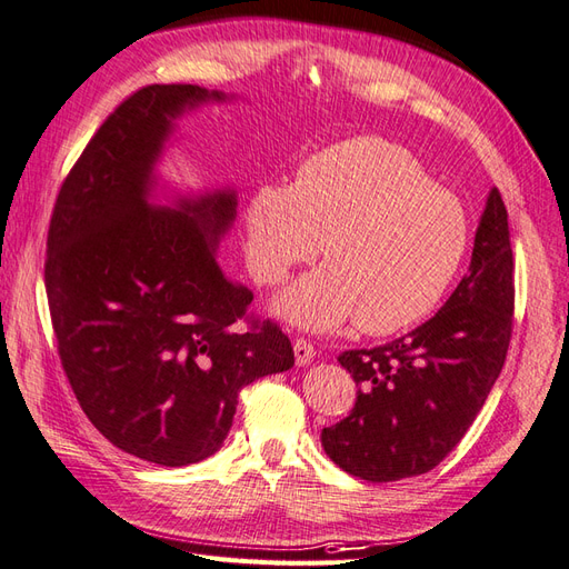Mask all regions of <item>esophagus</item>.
<instances>
[{"label":"esophagus","mask_w":569,"mask_h":569,"mask_svg":"<svg viewBox=\"0 0 569 569\" xmlns=\"http://www.w3.org/2000/svg\"><path fill=\"white\" fill-rule=\"evenodd\" d=\"M313 357H316V350H313V345H311V342H307L303 338L295 340V359H297V365H299V367H307V365H311V362H313Z\"/></svg>","instance_id":"obj_1"}]
</instances>
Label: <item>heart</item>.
Listing matches in <instances>:
<instances>
[{"mask_svg": "<svg viewBox=\"0 0 569 569\" xmlns=\"http://www.w3.org/2000/svg\"><path fill=\"white\" fill-rule=\"evenodd\" d=\"M459 198L432 183L408 149L355 137L301 163L292 186L262 183L246 204V262L280 284L321 241L323 268L284 289L274 309L307 330L389 336L435 311L468 251Z\"/></svg>", "mask_w": 569, "mask_h": 569, "instance_id": "obj_1", "label": "heart"}]
</instances>
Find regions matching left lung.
Listing matches in <instances>:
<instances>
[{
    "instance_id": "left-lung-1",
    "label": "left lung",
    "mask_w": 569,
    "mask_h": 569,
    "mask_svg": "<svg viewBox=\"0 0 569 569\" xmlns=\"http://www.w3.org/2000/svg\"><path fill=\"white\" fill-rule=\"evenodd\" d=\"M515 316L507 207L492 188L468 272L441 311L408 336L338 362L359 386L321 445L345 473L393 482L432 470L459 445L505 367Z\"/></svg>"
}]
</instances>
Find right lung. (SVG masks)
Returning <instances> with one entry per match:
<instances>
[{
  "mask_svg": "<svg viewBox=\"0 0 569 569\" xmlns=\"http://www.w3.org/2000/svg\"><path fill=\"white\" fill-rule=\"evenodd\" d=\"M227 99L196 84L134 91L81 151L48 229L52 330L81 410L113 447L171 468L219 451L243 386L295 367L277 323L233 328L253 292L214 251L237 192L151 202L173 122Z\"/></svg>",
  "mask_w": 569,
  "mask_h": 569,
  "instance_id": "1",
  "label": "right lung"
}]
</instances>
